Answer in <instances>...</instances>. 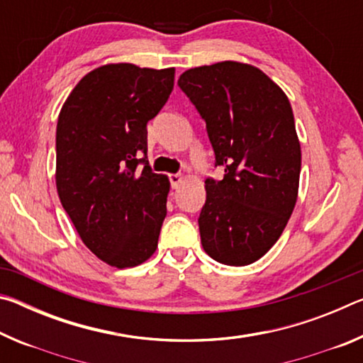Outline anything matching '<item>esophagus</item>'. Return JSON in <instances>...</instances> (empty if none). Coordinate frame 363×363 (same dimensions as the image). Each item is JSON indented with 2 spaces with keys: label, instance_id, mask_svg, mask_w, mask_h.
<instances>
[{
  "label": "esophagus",
  "instance_id": "obj_1",
  "mask_svg": "<svg viewBox=\"0 0 363 363\" xmlns=\"http://www.w3.org/2000/svg\"><path fill=\"white\" fill-rule=\"evenodd\" d=\"M169 182H171V187L177 189L182 184V176L181 174H169Z\"/></svg>",
  "mask_w": 363,
  "mask_h": 363
}]
</instances>
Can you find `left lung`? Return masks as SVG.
Instances as JSON below:
<instances>
[{
    "label": "left lung",
    "mask_w": 363,
    "mask_h": 363,
    "mask_svg": "<svg viewBox=\"0 0 363 363\" xmlns=\"http://www.w3.org/2000/svg\"><path fill=\"white\" fill-rule=\"evenodd\" d=\"M216 158L220 181H205L199 227L203 250L225 266H248L274 247L296 205L301 145L290 101L253 65L218 62L177 79Z\"/></svg>",
    "instance_id": "1"
}]
</instances>
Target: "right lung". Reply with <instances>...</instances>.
<instances>
[{"label":"right lung","instance_id":"1","mask_svg":"<svg viewBox=\"0 0 363 363\" xmlns=\"http://www.w3.org/2000/svg\"><path fill=\"white\" fill-rule=\"evenodd\" d=\"M174 69L108 64L67 97L56 131V186L93 253L134 267L155 253L169 181L147 160V123L167 104Z\"/></svg>","mask_w":363,"mask_h":363}]
</instances>
